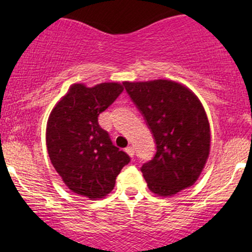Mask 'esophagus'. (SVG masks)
Returning a JSON list of instances; mask_svg holds the SVG:
<instances>
[{"label": "esophagus", "mask_w": 252, "mask_h": 252, "mask_svg": "<svg viewBox=\"0 0 252 252\" xmlns=\"http://www.w3.org/2000/svg\"><path fill=\"white\" fill-rule=\"evenodd\" d=\"M126 152L129 155L130 157H134V155H135V151H134V147L133 146H128L126 149Z\"/></svg>", "instance_id": "esophagus-1"}]
</instances>
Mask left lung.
Listing matches in <instances>:
<instances>
[{
    "mask_svg": "<svg viewBox=\"0 0 252 252\" xmlns=\"http://www.w3.org/2000/svg\"><path fill=\"white\" fill-rule=\"evenodd\" d=\"M146 121L156 154L142 164L147 187L159 196H173L191 187L210 154V124L199 98L172 80L123 83Z\"/></svg>",
    "mask_w": 252,
    "mask_h": 252,
    "instance_id": "obj_1",
    "label": "left lung"
}]
</instances>
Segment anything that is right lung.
I'll return each mask as SVG.
<instances>
[{"mask_svg":"<svg viewBox=\"0 0 252 252\" xmlns=\"http://www.w3.org/2000/svg\"><path fill=\"white\" fill-rule=\"evenodd\" d=\"M122 91L123 85L118 83L94 88L74 84L48 117L46 145L51 163L73 192L90 200L110 194L117 175L130 162L98 124L100 113Z\"/></svg>","mask_w":252,"mask_h":252,"instance_id":"1","label":"right lung"}]
</instances>
